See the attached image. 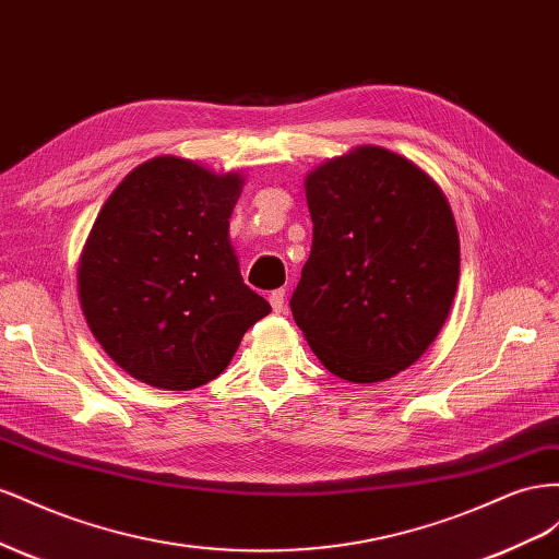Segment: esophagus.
Wrapping results in <instances>:
<instances>
[{
    "instance_id": "1",
    "label": "esophagus",
    "mask_w": 559,
    "mask_h": 559,
    "mask_svg": "<svg viewBox=\"0 0 559 559\" xmlns=\"http://www.w3.org/2000/svg\"><path fill=\"white\" fill-rule=\"evenodd\" d=\"M269 305H271V309H274L276 313H281L285 309V290L278 288V290L271 293L269 295Z\"/></svg>"
}]
</instances>
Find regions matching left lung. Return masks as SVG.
<instances>
[{
    "instance_id": "8db88e82",
    "label": "left lung",
    "mask_w": 559,
    "mask_h": 559,
    "mask_svg": "<svg viewBox=\"0 0 559 559\" xmlns=\"http://www.w3.org/2000/svg\"><path fill=\"white\" fill-rule=\"evenodd\" d=\"M313 243L290 299L325 368L372 384L436 340L459 283V234L442 189L409 158L358 147L307 178Z\"/></svg>"
}]
</instances>
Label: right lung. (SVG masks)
Here are the masks:
<instances>
[{
  "mask_svg": "<svg viewBox=\"0 0 559 559\" xmlns=\"http://www.w3.org/2000/svg\"><path fill=\"white\" fill-rule=\"evenodd\" d=\"M241 185L158 156L126 175L95 219L76 276L82 311L105 354L150 386L209 384L271 311L229 243Z\"/></svg>",
  "mask_w": 559,
  "mask_h": 559,
  "instance_id": "add662e5",
  "label": "right lung"
}]
</instances>
